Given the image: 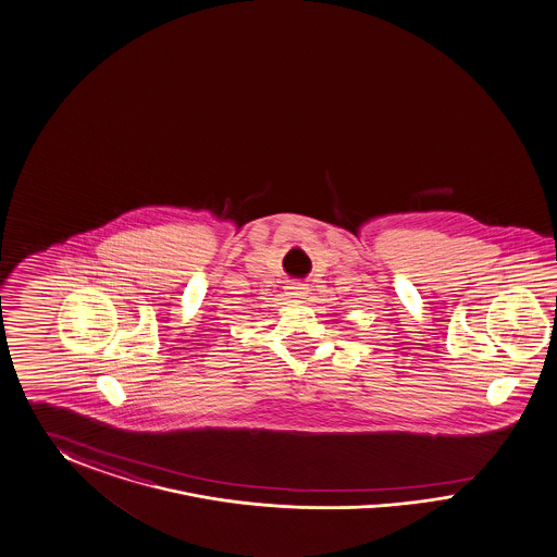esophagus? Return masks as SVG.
Returning a JSON list of instances; mask_svg holds the SVG:
<instances>
[{
    "instance_id": "esophagus-1",
    "label": "esophagus",
    "mask_w": 557,
    "mask_h": 557,
    "mask_svg": "<svg viewBox=\"0 0 557 557\" xmlns=\"http://www.w3.org/2000/svg\"><path fill=\"white\" fill-rule=\"evenodd\" d=\"M287 294H289L296 302H302L304 298L308 296V287L302 286V284H294V286H289Z\"/></svg>"
}]
</instances>
